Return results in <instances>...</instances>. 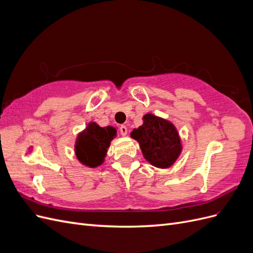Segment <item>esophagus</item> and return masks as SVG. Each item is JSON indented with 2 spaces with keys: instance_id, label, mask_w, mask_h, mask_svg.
Returning a JSON list of instances; mask_svg holds the SVG:
<instances>
[{
  "instance_id": "obj_1",
  "label": "esophagus",
  "mask_w": 253,
  "mask_h": 253,
  "mask_svg": "<svg viewBox=\"0 0 253 253\" xmlns=\"http://www.w3.org/2000/svg\"><path fill=\"white\" fill-rule=\"evenodd\" d=\"M119 131H120V134H121L122 136H126V135L127 134V127H126V126H121L119 127Z\"/></svg>"
}]
</instances>
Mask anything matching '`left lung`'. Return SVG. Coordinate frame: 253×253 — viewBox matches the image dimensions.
Here are the masks:
<instances>
[{
    "label": "left lung",
    "mask_w": 253,
    "mask_h": 253,
    "mask_svg": "<svg viewBox=\"0 0 253 253\" xmlns=\"http://www.w3.org/2000/svg\"><path fill=\"white\" fill-rule=\"evenodd\" d=\"M131 136L139 142L144 158L157 168H169L181 152L177 131L171 122L147 114L143 125L133 129Z\"/></svg>",
    "instance_id": "left-lung-1"
}]
</instances>
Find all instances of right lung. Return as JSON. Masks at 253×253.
<instances>
[{
	"mask_svg": "<svg viewBox=\"0 0 253 253\" xmlns=\"http://www.w3.org/2000/svg\"><path fill=\"white\" fill-rule=\"evenodd\" d=\"M116 129L112 126L100 127L90 122L86 129L78 135L75 150L79 162L90 168L100 166L110 147L112 139L116 136Z\"/></svg>",
	"mask_w": 253,
	"mask_h": 253,
	"instance_id": "add662e5",
	"label": "right lung"
}]
</instances>
